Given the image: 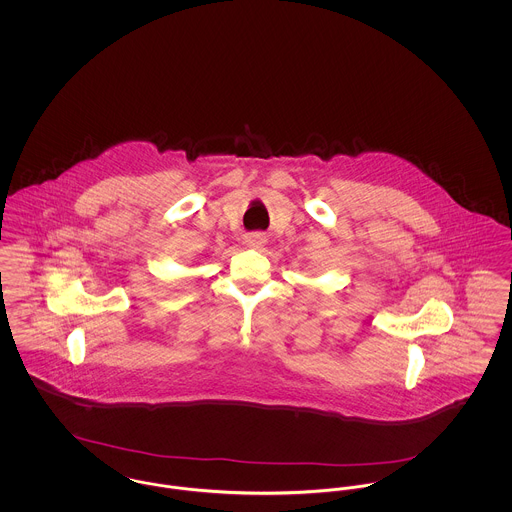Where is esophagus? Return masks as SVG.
Segmentation results:
<instances>
[{
	"label": "esophagus",
	"mask_w": 512,
	"mask_h": 512,
	"mask_svg": "<svg viewBox=\"0 0 512 512\" xmlns=\"http://www.w3.org/2000/svg\"><path fill=\"white\" fill-rule=\"evenodd\" d=\"M245 244L249 245V247H253V249H259L261 245L265 244V238H263L261 234H249V236L245 238Z\"/></svg>",
	"instance_id": "obj_1"
}]
</instances>
